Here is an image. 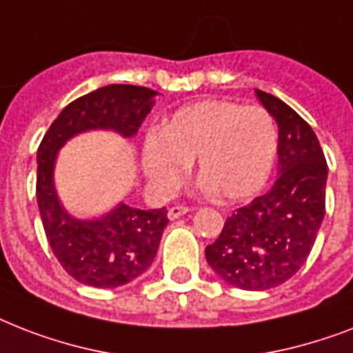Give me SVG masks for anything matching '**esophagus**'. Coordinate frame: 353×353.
I'll use <instances>...</instances> for the list:
<instances>
[{"label":"esophagus","mask_w":353,"mask_h":353,"mask_svg":"<svg viewBox=\"0 0 353 353\" xmlns=\"http://www.w3.org/2000/svg\"><path fill=\"white\" fill-rule=\"evenodd\" d=\"M187 212H190V209H188V207L176 205V207H172V209L168 210V220H177V218H181V216H185Z\"/></svg>","instance_id":"obj_1"}]
</instances>
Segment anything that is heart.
Returning a JSON list of instances; mask_svg holds the SVG:
<instances>
[{"instance_id":"b5f03b06","label":"heart","mask_w":353,"mask_h":353,"mask_svg":"<svg viewBox=\"0 0 353 353\" xmlns=\"http://www.w3.org/2000/svg\"><path fill=\"white\" fill-rule=\"evenodd\" d=\"M276 126L268 110L231 101L179 108L143 144V170L155 192L170 196L196 159L201 188L243 201L268 183L276 157Z\"/></svg>"}]
</instances>
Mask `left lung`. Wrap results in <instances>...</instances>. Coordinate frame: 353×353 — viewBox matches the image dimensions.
<instances>
[{
  "label": "left lung",
  "mask_w": 353,
  "mask_h": 353,
  "mask_svg": "<svg viewBox=\"0 0 353 353\" xmlns=\"http://www.w3.org/2000/svg\"><path fill=\"white\" fill-rule=\"evenodd\" d=\"M279 126V177L229 216L205 256L227 284L247 291L284 284L304 265L326 210L328 165L312 126L285 102L254 90Z\"/></svg>",
  "instance_id": "obj_1"
}]
</instances>
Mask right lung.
Segmentation results:
<instances>
[{
  "instance_id": "add662e5",
  "label": "right lung",
  "mask_w": 353,
  "mask_h": 353,
  "mask_svg": "<svg viewBox=\"0 0 353 353\" xmlns=\"http://www.w3.org/2000/svg\"><path fill=\"white\" fill-rule=\"evenodd\" d=\"M157 95L141 85L99 88L63 108L38 148L36 199L47 241L62 268L80 284L119 288L141 276L154 262L168 218L166 207L141 210L122 201L97 218L69 214L54 187L58 152L69 139L93 130L132 139Z\"/></svg>"
}]
</instances>
